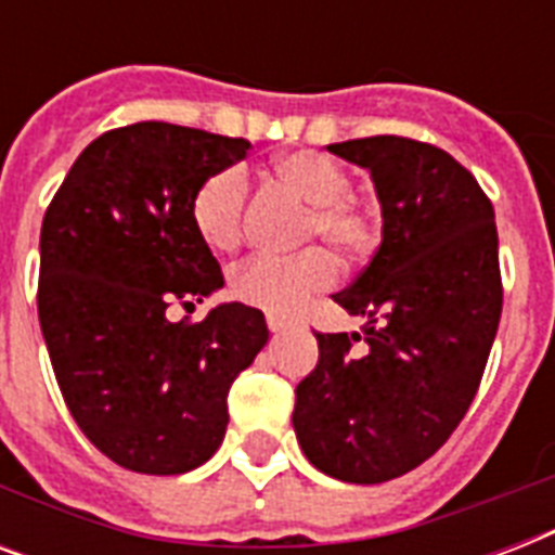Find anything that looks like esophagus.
Returning a JSON list of instances; mask_svg holds the SVG:
<instances>
[{"label": "esophagus", "instance_id": "34e87169", "mask_svg": "<svg viewBox=\"0 0 555 555\" xmlns=\"http://www.w3.org/2000/svg\"><path fill=\"white\" fill-rule=\"evenodd\" d=\"M268 328L273 331V334H282V331L291 328V322L282 320V317H273V313H268Z\"/></svg>", "mask_w": 555, "mask_h": 555}]
</instances>
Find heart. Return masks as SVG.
I'll list each match as a JSON object with an SVG mask.
<instances>
[{"instance_id":"obj_1","label":"heart","mask_w":555,"mask_h":555,"mask_svg":"<svg viewBox=\"0 0 555 555\" xmlns=\"http://www.w3.org/2000/svg\"><path fill=\"white\" fill-rule=\"evenodd\" d=\"M276 184L305 204L296 224V244L322 242L343 259L363 261L379 242V218L369 201L351 186V172L325 152H285L270 167ZM250 184L242 169L227 167L198 184L190 204L195 233L209 250H233L242 242ZM337 261L322 247H308L296 256H253L233 273L235 299L273 317L299 311L311 296L334 285Z\"/></svg>"}]
</instances>
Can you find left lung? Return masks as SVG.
Segmentation results:
<instances>
[{
  "label": "left lung",
  "instance_id": "left-lung-1",
  "mask_svg": "<svg viewBox=\"0 0 555 555\" xmlns=\"http://www.w3.org/2000/svg\"><path fill=\"white\" fill-rule=\"evenodd\" d=\"M328 150L371 172L383 242L334 296L365 334H317L294 429L325 475L383 483L435 455L481 386L504 305L499 230L473 172L431 143L374 134Z\"/></svg>",
  "mask_w": 555,
  "mask_h": 555
}]
</instances>
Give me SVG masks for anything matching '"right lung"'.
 <instances>
[{
    "label": "right lung",
    "instance_id": "obj_1",
    "mask_svg": "<svg viewBox=\"0 0 555 555\" xmlns=\"http://www.w3.org/2000/svg\"><path fill=\"white\" fill-rule=\"evenodd\" d=\"M250 150L190 126H120L91 141L39 233L37 311L68 412L124 469L181 475L224 440L233 379L268 343L264 313L218 305L169 322L224 273L190 218L207 176Z\"/></svg>",
    "mask_w": 555,
    "mask_h": 555
}]
</instances>
